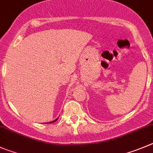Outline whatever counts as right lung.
Listing matches in <instances>:
<instances>
[{
    "mask_svg": "<svg viewBox=\"0 0 153 153\" xmlns=\"http://www.w3.org/2000/svg\"><path fill=\"white\" fill-rule=\"evenodd\" d=\"M58 118H56V119H55V120H54V121H52V122H49V123H53V122H56V121H57V120H58Z\"/></svg>",
    "mask_w": 153,
    "mask_h": 153,
    "instance_id": "right-lung-1",
    "label": "right lung"
}]
</instances>
